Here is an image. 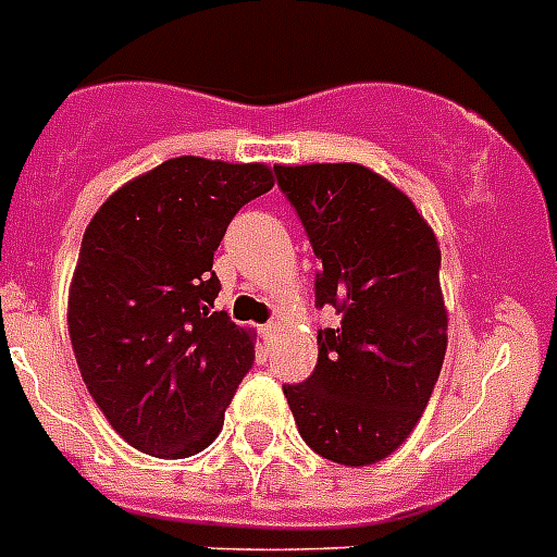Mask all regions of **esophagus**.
Segmentation results:
<instances>
[{
	"instance_id": "34e87169",
	"label": "esophagus",
	"mask_w": 557,
	"mask_h": 557,
	"mask_svg": "<svg viewBox=\"0 0 557 557\" xmlns=\"http://www.w3.org/2000/svg\"><path fill=\"white\" fill-rule=\"evenodd\" d=\"M277 329H280L277 320H269V323L263 325V332H265V334H274V332H277Z\"/></svg>"
}]
</instances>
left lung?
Returning a JSON list of instances; mask_svg holds the SVG:
<instances>
[{
    "mask_svg": "<svg viewBox=\"0 0 557 557\" xmlns=\"http://www.w3.org/2000/svg\"><path fill=\"white\" fill-rule=\"evenodd\" d=\"M323 263L318 366L283 386L297 432L341 467H372L418 426L449 343L441 246L395 183L360 162L274 165Z\"/></svg>",
    "mask_w": 557,
    "mask_h": 557,
    "instance_id": "left-lung-1",
    "label": "left lung"
}]
</instances>
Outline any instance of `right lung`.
<instances>
[{"label": "right lung", "mask_w": 557, "mask_h": 557, "mask_svg": "<svg viewBox=\"0 0 557 557\" xmlns=\"http://www.w3.org/2000/svg\"><path fill=\"white\" fill-rule=\"evenodd\" d=\"M274 188L265 162L174 157L108 197L67 286V334L94 404L153 458L214 443L257 332L214 311V251L232 216Z\"/></svg>", "instance_id": "right-lung-1"}]
</instances>
